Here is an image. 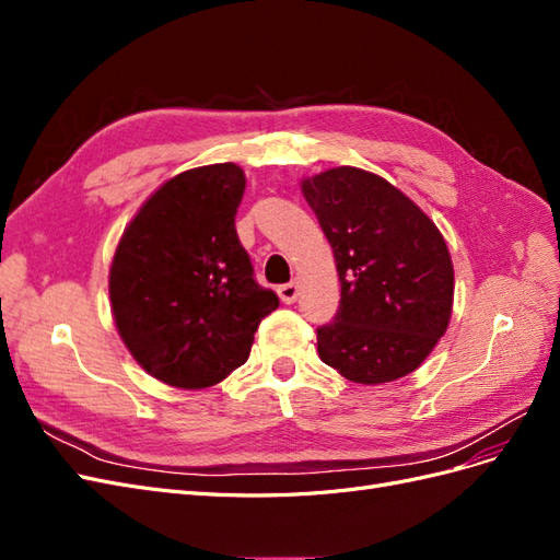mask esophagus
Returning <instances> with one entry per match:
<instances>
[{"label":"esophagus","mask_w":560,"mask_h":560,"mask_svg":"<svg viewBox=\"0 0 560 560\" xmlns=\"http://www.w3.org/2000/svg\"><path fill=\"white\" fill-rule=\"evenodd\" d=\"M278 296H280L282 303H294L296 296H299V282L292 280V282H287V284H280L278 287Z\"/></svg>","instance_id":"1"}]
</instances>
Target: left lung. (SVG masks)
<instances>
[{"label": "left lung", "instance_id": "8db88e82", "mask_svg": "<svg viewBox=\"0 0 560 560\" xmlns=\"http://www.w3.org/2000/svg\"><path fill=\"white\" fill-rule=\"evenodd\" d=\"M341 280L336 319L317 329L319 360L352 383L411 374L448 329L453 261L442 231L397 186L338 165L301 179Z\"/></svg>", "mask_w": 560, "mask_h": 560}]
</instances>
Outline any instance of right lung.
I'll list each match as a JSON object with an SVG mask.
<instances>
[{
    "label": "right lung",
    "mask_w": 560,
    "mask_h": 560,
    "mask_svg": "<svg viewBox=\"0 0 560 560\" xmlns=\"http://www.w3.org/2000/svg\"><path fill=\"white\" fill-rule=\"evenodd\" d=\"M235 163L165 179L124 229L109 266L112 317L149 376L202 389L249 358L254 331L280 301L252 278L235 233L245 194Z\"/></svg>",
    "instance_id": "1"
}]
</instances>
